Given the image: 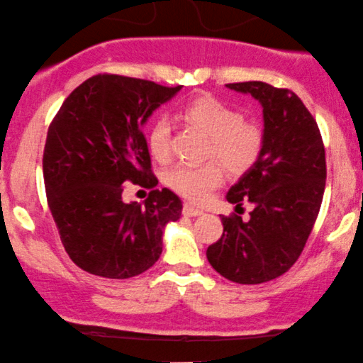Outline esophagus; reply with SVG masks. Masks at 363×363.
Instances as JSON below:
<instances>
[{"label":"esophagus","instance_id":"esophagus-1","mask_svg":"<svg viewBox=\"0 0 363 363\" xmlns=\"http://www.w3.org/2000/svg\"><path fill=\"white\" fill-rule=\"evenodd\" d=\"M203 213L202 209H199V207L192 206V203H185L183 206V214L189 216V218H194V216H201Z\"/></svg>","mask_w":363,"mask_h":363}]
</instances>
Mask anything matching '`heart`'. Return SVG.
<instances>
[{
	"mask_svg": "<svg viewBox=\"0 0 363 363\" xmlns=\"http://www.w3.org/2000/svg\"><path fill=\"white\" fill-rule=\"evenodd\" d=\"M180 115L186 123L197 127L209 137L207 157H216L233 174L245 173L257 162L264 147V132L255 121L243 120L238 109L211 96H201L182 106ZM150 154L166 162L171 156V123L157 116L147 132ZM219 162L178 164L166 173V185L173 192L192 202L206 201L211 190L223 180Z\"/></svg>",
	"mask_w": 363,
	"mask_h": 363,
	"instance_id": "1",
	"label": "heart"
}]
</instances>
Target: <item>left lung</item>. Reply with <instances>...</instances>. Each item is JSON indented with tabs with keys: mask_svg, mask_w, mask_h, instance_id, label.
<instances>
[{
	"mask_svg": "<svg viewBox=\"0 0 363 363\" xmlns=\"http://www.w3.org/2000/svg\"><path fill=\"white\" fill-rule=\"evenodd\" d=\"M262 106L264 147L226 201L252 203L247 221L223 216V235L207 260L223 278L259 284L284 274L302 254L325 189V152L319 127L295 92L266 82L228 84Z\"/></svg>",
	"mask_w": 363,
	"mask_h": 363,
	"instance_id": "1",
	"label": "left lung"
}]
</instances>
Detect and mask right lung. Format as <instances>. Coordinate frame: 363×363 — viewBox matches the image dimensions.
<instances>
[{
  "label": "right lung",
  "mask_w": 363,
  "mask_h": 363,
  "mask_svg": "<svg viewBox=\"0 0 363 363\" xmlns=\"http://www.w3.org/2000/svg\"><path fill=\"white\" fill-rule=\"evenodd\" d=\"M182 85L164 87L123 75H94L61 104L43 156L48 203L61 243L80 269L127 279L152 267L162 231L182 201L157 190L142 127ZM127 181L152 188L145 206L125 204Z\"/></svg>",
  "instance_id": "obj_1"
}]
</instances>
